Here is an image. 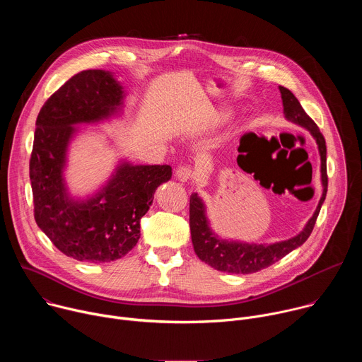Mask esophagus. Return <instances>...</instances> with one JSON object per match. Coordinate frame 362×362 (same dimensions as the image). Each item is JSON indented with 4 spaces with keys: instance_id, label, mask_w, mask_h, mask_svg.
Wrapping results in <instances>:
<instances>
[{
    "instance_id": "obj_1",
    "label": "esophagus",
    "mask_w": 362,
    "mask_h": 362,
    "mask_svg": "<svg viewBox=\"0 0 362 362\" xmlns=\"http://www.w3.org/2000/svg\"><path fill=\"white\" fill-rule=\"evenodd\" d=\"M176 177H177V180H179V182L185 183V182L192 180V177H193V172H192V169H190V168L180 166V168H177V170H176Z\"/></svg>"
}]
</instances>
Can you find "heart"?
I'll return each mask as SVG.
<instances>
[{
    "instance_id": "1",
    "label": "heart",
    "mask_w": 362,
    "mask_h": 362,
    "mask_svg": "<svg viewBox=\"0 0 362 362\" xmlns=\"http://www.w3.org/2000/svg\"><path fill=\"white\" fill-rule=\"evenodd\" d=\"M226 117V113H218V115H215L212 119H211V122L212 123H219L221 120H223Z\"/></svg>"
}]
</instances>
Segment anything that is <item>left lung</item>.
Segmentation results:
<instances>
[{"label": "left lung", "mask_w": 362, "mask_h": 362, "mask_svg": "<svg viewBox=\"0 0 362 362\" xmlns=\"http://www.w3.org/2000/svg\"><path fill=\"white\" fill-rule=\"evenodd\" d=\"M279 91L282 95V105L285 117L302 126L314 136L318 144L320 156H321V180H322V196L317 206V211L313 218L308 221L303 230L296 236L275 242L269 245H257V243H246L238 240H226L219 238L209 226V219L206 216V206L197 193H192L190 196V208H189V223H190V235L196 255L199 259L209 267L228 274L246 275L253 274L261 269H265L284 256H286L293 249L299 247L311 235L317 218L320 215L321 206L325 200L328 190V176H327V144L322 133L320 132L315 122L309 117L302 109L298 98L286 88L279 86ZM242 154H239V158ZM238 158V159H239Z\"/></svg>", "instance_id": "8db88e82"}]
</instances>
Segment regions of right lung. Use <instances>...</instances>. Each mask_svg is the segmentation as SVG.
Listing matches in <instances>:
<instances>
[{"label":"right lung","instance_id":"obj_1","mask_svg":"<svg viewBox=\"0 0 362 362\" xmlns=\"http://www.w3.org/2000/svg\"><path fill=\"white\" fill-rule=\"evenodd\" d=\"M124 90L110 71L86 70L66 81L41 107L30 159L34 218L64 255L81 262H112L140 238V219L156 189L170 180L169 165L122 162L107 183L87 199H74L63 176L74 126L116 116Z\"/></svg>","mask_w":362,"mask_h":362}]
</instances>
